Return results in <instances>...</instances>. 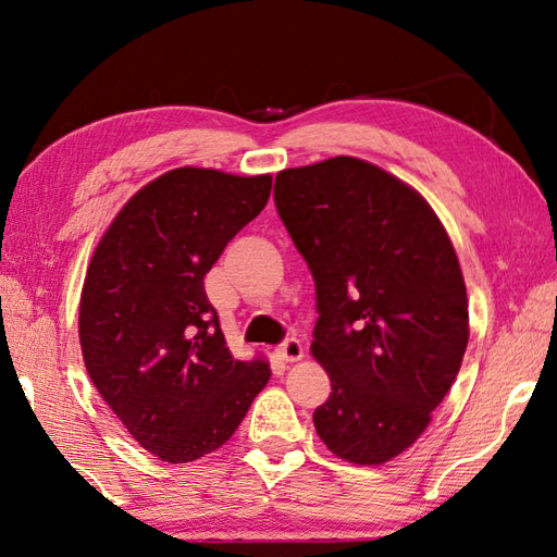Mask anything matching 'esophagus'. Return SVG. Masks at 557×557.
Here are the masks:
<instances>
[{
	"label": "esophagus",
	"mask_w": 557,
	"mask_h": 557,
	"mask_svg": "<svg viewBox=\"0 0 557 557\" xmlns=\"http://www.w3.org/2000/svg\"><path fill=\"white\" fill-rule=\"evenodd\" d=\"M276 355L281 357L283 362H298V360H302V355H305L302 343L298 338H286L276 348Z\"/></svg>",
	"instance_id": "esophagus-1"
}]
</instances>
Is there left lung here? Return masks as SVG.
<instances>
[{
	"label": "left lung",
	"instance_id": "left-lung-1",
	"mask_svg": "<svg viewBox=\"0 0 557 557\" xmlns=\"http://www.w3.org/2000/svg\"><path fill=\"white\" fill-rule=\"evenodd\" d=\"M274 202L317 288L312 355L331 379L317 434L348 462H388L460 372L469 312L453 243L422 195L355 157L281 171Z\"/></svg>",
	"mask_w": 557,
	"mask_h": 557
}]
</instances>
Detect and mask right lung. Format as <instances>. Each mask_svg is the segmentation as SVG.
<instances>
[{
  "label": "right lung",
  "instance_id": "1",
  "mask_svg": "<svg viewBox=\"0 0 557 557\" xmlns=\"http://www.w3.org/2000/svg\"><path fill=\"white\" fill-rule=\"evenodd\" d=\"M271 176L183 166L135 193L92 255L81 348L104 403L145 450L193 462L233 436L267 386L264 360L226 348L205 293L228 240L262 212Z\"/></svg>",
  "mask_w": 557,
  "mask_h": 557
}]
</instances>
